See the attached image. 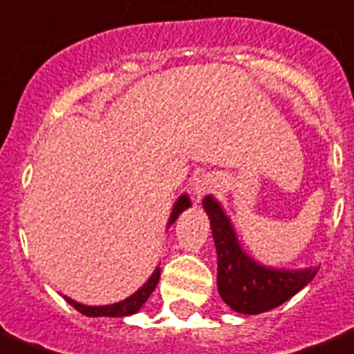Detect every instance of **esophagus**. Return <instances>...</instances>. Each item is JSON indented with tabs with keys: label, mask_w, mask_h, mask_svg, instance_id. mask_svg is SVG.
Masks as SVG:
<instances>
[{
	"label": "esophagus",
	"mask_w": 354,
	"mask_h": 354,
	"mask_svg": "<svg viewBox=\"0 0 354 354\" xmlns=\"http://www.w3.org/2000/svg\"><path fill=\"white\" fill-rule=\"evenodd\" d=\"M213 189V182L209 180V178H201V180H197L196 187H194V192H196L197 197H201L203 194H207Z\"/></svg>",
	"instance_id": "1"
}]
</instances>
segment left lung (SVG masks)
Masks as SVG:
<instances>
[{
  "instance_id": "8db88e82",
  "label": "left lung",
  "mask_w": 354,
  "mask_h": 354,
  "mask_svg": "<svg viewBox=\"0 0 354 354\" xmlns=\"http://www.w3.org/2000/svg\"><path fill=\"white\" fill-rule=\"evenodd\" d=\"M217 246V287L221 298L240 314H261L281 306L316 277L318 269L283 271L261 268L240 250L223 209L213 197L203 199Z\"/></svg>"
}]
</instances>
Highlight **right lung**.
Masks as SVG:
<instances>
[{"instance_id":"obj_1","label":"right lung","mask_w":354,"mask_h":354,"mask_svg":"<svg viewBox=\"0 0 354 354\" xmlns=\"http://www.w3.org/2000/svg\"><path fill=\"white\" fill-rule=\"evenodd\" d=\"M187 207H189V199H187V196H182L176 201V205H174L170 223H174L178 215ZM158 279H160V268H157L155 271H153V275L149 277V281H147L143 287L137 290L136 295H131L129 298L122 300V302H116V304H108V306H85V304H79V302H75V300H71V298H67V297L66 300L77 310V312H81V314H85V316H91V318H95V316H112V318L129 316V314H136L137 310L145 304L147 298L151 297V292H153L155 287H157Z\"/></svg>"}]
</instances>
